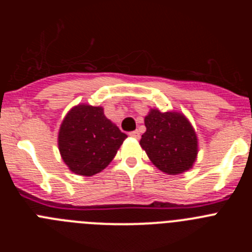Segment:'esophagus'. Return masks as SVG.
<instances>
[{
	"label": "esophagus",
	"mask_w": 252,
	"mask_h": 252,
	"mask_svg": "<svg viewBox=\"0 0 252 252\" xmlns=\"http://www.w3.org/2000/svg\"><path fill=\"white\" fill-rule=\"evenodd\" d=\"M128 135H130L131 137H133V139H136V140H139L140 139V132L139 131H132V132H130L128 133Z\"/></svg>",
	"instance_id": "34e87169"
}]
</instances>
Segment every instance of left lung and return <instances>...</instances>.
Masks as SVG:
<instances>
[{"label":"left lung","instance_id":"left-lung-1","mask_svg":"<svg viewBox=\"0 0 252 252\" xmlns=\"http://www.w3.org/2000/svg\"><path fill=\"white\" fill-rule=\"evenodd\" d=\"M146 131L140 145L159 170L169 175L186 173L194 165L198 137L184 113L151 108L145 116Z\"/></svg>","mask_w":252,"mask_h":252}]
</instances>
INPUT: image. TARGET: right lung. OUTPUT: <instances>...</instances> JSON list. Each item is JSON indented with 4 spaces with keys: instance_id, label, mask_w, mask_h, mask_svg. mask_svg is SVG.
<instances>
[{
    "instance_id": "add662e5",
    "label": "right lung",
    "mask_w": 252,
    "mask_h": 252,
    "mask_svg": "<svg viewBox=\"0 0 252 252\" xmlns=\"http://www.w3.org/2000/svg\"><path fill=\"white\" fill-rule=\"evenodd\" d=\"M127 135L104 116L103 107L79 103L65 115L58 132L60 157L72 173L98 174L108 166Z\"/></svg>"
}]
</instances>
